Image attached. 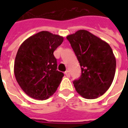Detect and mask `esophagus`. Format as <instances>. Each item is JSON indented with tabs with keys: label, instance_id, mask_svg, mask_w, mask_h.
<instances>
[{
	"label": "esophagus",
	"instance_id": "esophagus-1",
	"mask_svg": "<svg viewBox=\"0 0 128 128\" xmlns=\"http://www.w3.org/2000/svg\"><path fill=\"white\" fill-rule=\"evenodd\" d=\"M64 74H65V75H66V76H67V77H70V72H69V71H68V70H66V72H64Z\"/></svg>",
	"mask_w": 128,
	"mask_h": 128
}]
</instances>
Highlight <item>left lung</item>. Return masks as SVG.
<instances>
[{"mask_svg": "<svg viewBox=\"0 0 128 128\" xmlns=\"http://www.w3.org/2000/svg\"><path fill=\"white\" fill-rule=\"evenodd\" d=\"M66 38L82 70L80 78L73 82L76 92L86 99L102 96L115 76L116 60L110 46L85 30H78Z\"/></svg>", "mask_w": 128, "mask_h": 128, "instance_id": "1", "label": "left lung"}]
</instances>
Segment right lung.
Returning a JSON list of instances; mask_svg holds the SVG:
<instances>
[{"label":"right lung","instance_id":"add662e5","mask_svg":"<svg viewBox=\"0 0 128 128\" xmlns=\"http://www.w3.org/2000/svg\"><path fill=\"white\" fill-rule=\"evenodd\" d=\"M64 38L42 31L27 38L19 47L14 72L18 84L30 97L48 99L55 93L64 74L57 70L54 50Z\"/></svg>","mask_w":128,"mask_h":128}]
</instances>
